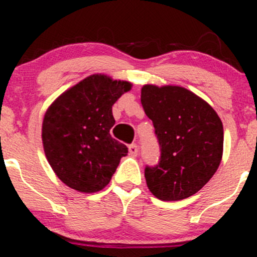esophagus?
Masks as SVG:
<instances>
[{
  "mask_svg": "<svg viewBox=\"0 0 257 257\" xmlns=\"http://www.w3.org/2000/svg\"><path fill=\"white\" fill-rule=\"evenodd\" d=\"M128 149H129V154H131V155H137V154H138V145H137L136 143L129 145Z\"/></svg>",
  "mask_w": 257,
  "mask_h": 257,
  "instance_id": "esophagus-1",
  "label": "esophagus"
}]
</instances>
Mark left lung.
<instances>
[{"label":"left lung","instance_id":"left-lung-1","mask_svg":"<svg viewBox=\"0 0 257 257\" xmlns=\"http://www.w3.org/2000/svg\"><path fill=\"white\" fill-rule=\"evenodd\" d=\"M141 102L160 149L158 164L145 167L148 188L164 201L194 195L221 162L224 129L219 115L198 95L174 85H144Z\"/></svg>","mask_w":257,"mask_h":257}]
</instances>
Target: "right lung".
Segmentation results:
<instances>
[{
    "label": "right lung",
    "mask_w": 257,
    "mask_h": 257,
    "mask_svg": "<svg viewBox=\"0 0 257 257\" xmlns=\"http://www.w3.org/2000/svg\"><path fill=\"white\" fill-rule=\"evenodd\" d=\"M131 83L94 74L64 92L43 119L42 141L52 169L82 193L102 190L128 148L110 136L112 107Z\"/></svg>",
    "instance_id": "obj_1"
}]
</instances>
